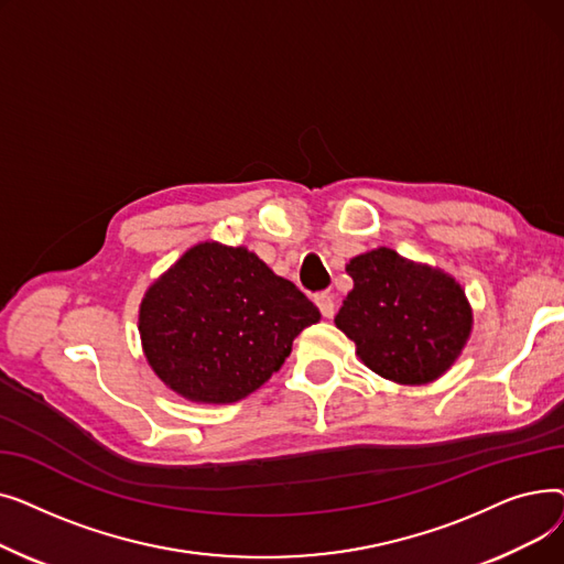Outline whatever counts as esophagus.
<instances>
[{
	"mask_svg": "<svg viewBox=\"0 0 564 564\" xmlns=\"http://www.w3.org/2000/svg\"><path fill=\"white\" fill-rule=\"evenodd\" d=\"M315 304H317V308H319V313L324 315V317H334V313H336V302H334V297L329 292H319L317 297H315Z\"/></svg>",
	"mask_w": 564,
	"mask_h": 564,
	"instance_id": "obj_1",
	"label": "esophagus"
}]
</instances>
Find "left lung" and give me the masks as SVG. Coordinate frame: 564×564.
I'll use <instances>...</instances> for the list:
<instances>
[{"mask_svg":"<svg viewBox=\"0 0 564 564\" xmlns=\"http://www.w3.org/2000/svg\"><path fill=\"white\" fill-rule=\"evenodd\" d=\"M354 288L336 327L379 377L421 387L446 375L473 332V308L448 272L379 247L345 264Z\"/></svg>","mask_w":564,"mask_h":564,"instance_id":"obj_1","label":"left lung"}]
</instances>
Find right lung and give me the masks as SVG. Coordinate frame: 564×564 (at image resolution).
Masks as SVG:
<instances>
[{"mask_svg":"<svg viewBox=\"0 0 564 564\" xmlns=\"http://www.w3.org/2000/svg\"><path fill=\"white\" fill-rule=\"evenodd\" d=\"M319 311L247 247L205 240L148 285L139 304L143 357L166 389L196 404L258 391Z\"/></svg>","mask_w":564,"mask_h":564,"instance_id":"1","label":"right lung"}]
</instances>
